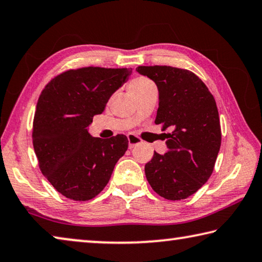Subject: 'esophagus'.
Wrapping results in <instances>:
<instances>
[{
    "instance_id": "esophagus-1",
    "label": "esophagus",
    "mask_w": 262,
    "mask_h": 262,
    "mask_svg": "<svg viewBox=\"0 0 262 262\" xmlns=\"http://www.w3.org/2000/svg\"><path fill=\"white\" fill-rule=\"evenodd\" d=\"M127 140H128V147L130 148H134L135 146H137V145L141 144V141H143L138 136L132 135V134L127 136Z\"/></svg>"
}]
</instances>
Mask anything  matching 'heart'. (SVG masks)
<instances>
[{
  "label": "heart",
  "instance_id": "heart-1",
  "mask_svg": "<svg viewBox=\"0 0 262 262\" xmlns=\"http://www.w3.org/2000/svg\"><path fill=\"white\" fill-rule=\"evenodd\" d=\"M151 87H154V83L146 76H136L128 83V91L132 96L138 95Z\"/></svg>",
  "mask_w": 262,
  "mask_h": 262
}]
</instances>
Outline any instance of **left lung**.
<instances>
[{
    "instance_id": "1",
    "label": "left lung",
    "mask_w": 262,
    "mask_h": 262,
    "mask_svg": "<svg viewBox=\"0 0 262 262\" xmlns=\"http://www.w3.org/2000/svg\"><path fill=\"white\" fill-rule=\"evenodd\" d=\"M137 72L158 85L159 108L154 123L165 133L168 152H154L145 175L158 195L184 200L211 177L221 148L222 131L216 101L192 73L171 66H139Z\"/></svg>"
}]
</instances>
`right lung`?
Instances as JSON below:
<instances>
[{
    "label": "right lung",
    "instance_id": "right-lung-1",
    "mask_svg": "<svg viewBox=\"0 0 262 262\" xmlns=\"http://www.w3.org/2000/svg\"><path fill=\"white\" fill-rule=\"evenodd\" d=\"M130 74L131 68L80 67L60 73L42 89L33 117V148L41 173L67 199L97 196L126 152V136L93 138L87 127Z\"/></svg>",
    "mask_w": 262,
    "mask_h": 262
}]
</instances>
